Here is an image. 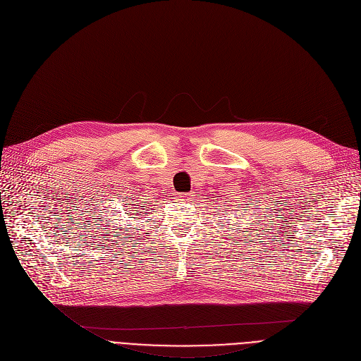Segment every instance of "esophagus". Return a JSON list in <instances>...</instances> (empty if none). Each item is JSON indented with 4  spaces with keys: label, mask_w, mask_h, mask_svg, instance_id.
I'll list each match as a JSON object with an SVG mask.
<instances>
[{
    "label": "esophagus",
    "mask_w": 361,
    "mask_h": 361,
    "mask_svg": "<svg viewBox=\"0 0 361 361\" xmlns=\"http://www.w3.org/2000/svg\"><path fill=\"white\" fill-rule=\"evenodd\" d=\"M180 197H181V200H190V199L193 197V195H192V193H184V195H181Z\"/></svg>",
    "instance_id": "esophagus-1"
}]
</instances>
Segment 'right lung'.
I'll use <instances>...</instances> for the list:
<instances>
[{
    "label": "right lung",
    "instance_id": "add662e5",
    "mask_svg": "<svg viewBox=\"0 0 361 361\" xmlns=\"http://www.w3.org/2000/svg\"><path fill=\"white\" fill-rule=\"evenodd\" d=\"M133 206H139V204H133ZM127 209H135V207H127ZM136 209H139V207H136ZM140 211H145V206H140ZM133 214H135V211H128V214H127V215H128V218H130V215H133ZM112 216H116V215L112 214ZM120 221H121V219H120ZM114 224H116V222H114ZM109 228L123 230V226H121V225H118V224H117L116 226H111V225H108V230H109ZM104 230L106 231V228H104ZM124 230H126V231H128V228H124ZM111 233H114V231H111ZM111 233H106V235H109Z\"/></svg>",
    "mask_w": 361,
    "mask_h": 361
}]
</instances>
